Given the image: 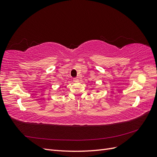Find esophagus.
<instances>
[{
	"mask_svg": "<svg viewBox=\"0 0 157 157\" xmlns=\"http://www.w3.org/2000/svg\"><path fill=\"white\" fill-rule=\"evenodd\" d=\"M78 80H79V79H78V77H76V78H73V81H74V82H78Z\"/></svg>",
	"mask_w": 157,
	"mask_h": 157,
	"instance_id": "obj_1",
	"label": "esophagus"
}]
</instances>
